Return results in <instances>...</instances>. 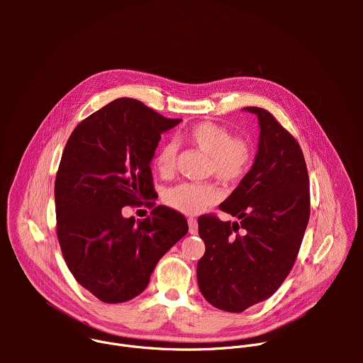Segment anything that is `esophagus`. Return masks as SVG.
<instances>
[{"instance_id": "esophagus-1", "label": "esophagus", "mask_w": 363, "mask_h": 363, "mask_svg": "<svg viewBox=\"0 0 363 363\" xmlns=\"http://www.w3.org/2000/svg\"><path fill=\"white\" fill-rule=\"evenodd\" d=\"M188 225H189V233L196 234L198 233V223L195 218H188Z\"/></svg>"}]
</instances>
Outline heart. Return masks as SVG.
<instances>
[{
	"instance_id": "obj_1",
	"label": "heart",
	"mask_w": 363,
	"mask_h": 363,
	"mask_svg": "<svg viewBox=\"0 0 363 363\" xmlns=\"http://www.w3.org/2000/svg\"><path fill=\"white\" fill-rule=\"evenodd\" d=\"M184 138L191 146L208 155V174L227 185L241 182L252 165V145L245 138L231 136L223 125L199 122L192 125ZM177 158V143L165 142L155 155L153 167L161 177L169 178L175 172ZM220 199L221 191L214 182H181L168 188L164 195L168 206L186 216H195Z\"/></svg>"
}]
</instances>
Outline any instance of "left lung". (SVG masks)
<instances>
[{
	"mask_svg": "<svg viewBox=\"0 0 363 363\" xmlns=\"http://www.w3.org/2000/svg\"><path fill=\"white\" fill-rule=\"evenodd\" d=\"M260 123L252 168L220 205L238 221L198 218L205 254L198 286L214 307L231 313L267 300L294 266L310 217L308 174L294 136L266 109L248 106Z\"/></svg>",
	"mask_w": 363,
	"mask_h": 363,
	"instance_id": "obj_1",
	"label": "left lung"
}]
</instances>
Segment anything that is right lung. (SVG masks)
I'll use <instances>...</instances> for the list:
<instances>
[{"instance_id":"right-lung-1","label":"right lung","mask_w":363,"mask_h":363,"mask_svg":"<svg viewBox=\"0 0 363 363\" xmlns=\"http://www.w3.org/2000/svg\"><path fill=\"white\" fill-rule=\"evenodd\" d=\"M168 119L142 101L121 97L72 132L55 184L56 228L76 281L105 303L140 294L161 257L188 233L185 217L155 206L150 161ZM154 206L145 220L123 217V206Z\"/></svg>"}]
</instances>
